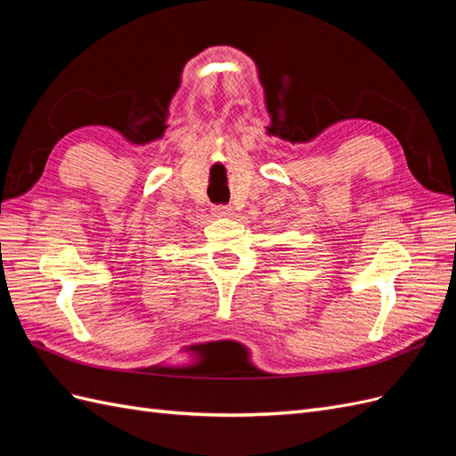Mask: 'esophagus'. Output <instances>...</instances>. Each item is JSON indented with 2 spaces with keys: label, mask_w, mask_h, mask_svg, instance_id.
Listing matches in <instances>:
<instances>
[{
  "label": "esophagus",
  "mask_w": 456,
  "mask_h": 456,
  "mask_svg": "<svg viewBox=\"0 0 456 456\" xmlns=\"http://www.w3.org/2000/svg\"><path fill=\"white\" fill-rule=\"evenodd\" d=\"M213 215L216 218H226L232 215V207L230 205H216V207H213Z\"/></svg>",
  "instance_id": "1"
}]
</instances>
